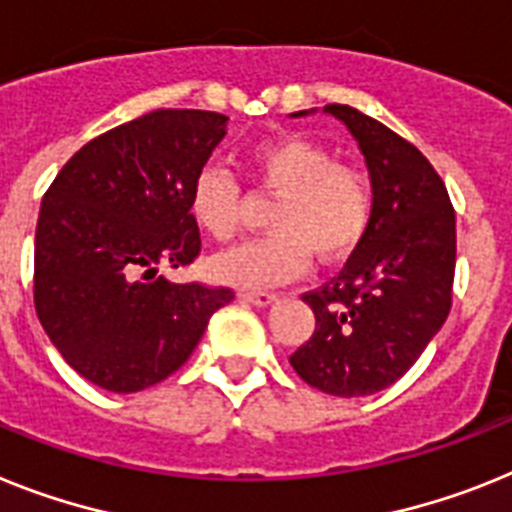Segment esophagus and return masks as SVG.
Listing matches in <instances>:
<instances>
[{
	"label": "esophagus",
	"mask_w": 512,
	"mask_h": 512,
	"mask_svg": "<svg viewBox=\"0 0 512 512\" xmlns=\"http://www.w3.org/2000/svg\"><path fill=\"white\" fill-rule=\"evenodd\" d=\"M244 299V302H252V304H257V307H268V304H273L278 299L276 294H273V291H242V294H239Z\"/></svg>",
	"instance_id": "esophagus-1"
}]
</instances>
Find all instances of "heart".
I'll list each match as a JSON object with an SVG mask.
<instances>
[{
    "instance_id": "obj_1",
    "label": "heart",
    "mask_w": 512,
    "mask_h": 512,
    "mask_svg": "<svg viewBox=\"0 0 512 512\" xmlns=\"http://www.w3.org/2000/svg\"><path fill=\"white\" fill-rule=\"evenodd\" d=\"M257 192L276 197L268 226L273 231L249 239L210 260L218 281L263 289L296 278L309 255L320 263H341L364 242L377 210L372 176L354 163L338 161L325 145L302 135L260 143L247 156ZM190 213L200 231L229 242L242 223L239 184L226 169L205 166L195 176Z\"/></svg>"
}]
</instances>
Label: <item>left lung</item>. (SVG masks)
I'll return each instance as SVG.
<instances>
[{
  "label": "left lung",
  "instance_id": "8db88e82",
  "mask_svg": "<svg viewBox=\"0 0 512 512\" xmlns=\"http://www.w3.org/2000/svg\"><path fill=\"white\" fill-rule=\"evenodd\" d=\"M359 140L377 190L364 242L325 286L302 294L315 333L289 356L307 385L354 398L401 380L448 320L455 210L422 150L354 106H325Z\"/></svg>",
  "mask_w": 512,
  "mask_h": 512
}]
</instances>
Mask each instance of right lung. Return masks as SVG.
<instances>
[{
  "label": "right lung",
  "instance_id": "1",
  "mask_svg": "<svg viewBox=\"0 0 512 512\" xmlns=\"http://www.w3.org/2000/svg\"><path fill=\"white\" fill-rule=\"evenodd\" d=\"M226 135V117L156 109L93 137L41 200L33 304L77 375L137 393L182 367L229 286L171 283L203 249L190 192Z\"/></svg>",
  "mask_w": 512,
  "mask_h": 512
}]
</instances>
